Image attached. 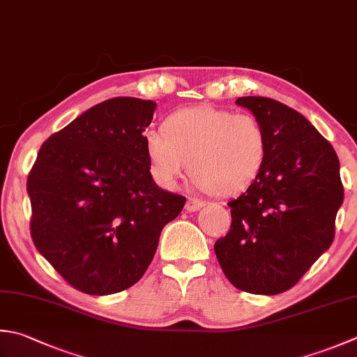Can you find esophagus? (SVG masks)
<instances>
[{
    "label": "esophagus",
    "instance_id": "esophagus-1",
    "mask_svg": "<svg viewBox=\"0 0 357 357\" xmlns=\"http://www.w3.org/2000/svg\"><path fill=\"white\" fill-rule=\"evenodd\" d=\"M204 206V202L198 198H188L185 202V211L187 212H195V211H199V208Z\"/></svg>",
    "mask_w": 357,
    "mask_h": 357
}]
</instances>
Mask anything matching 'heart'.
I'll use <instances>...</instances> for the list:
<instances>
[{
    "label": "heart",
    "instance_id": "b5f03b06",
    "mask_svg": "<svg viewBox=\"0 0 357 357\" xmlns=\"http://www.w3.org/2000/svg\"><path fill=\"white\" fill-rule=\"evenodd\" d=\"M151 176L173 188L187 170L204 190L234 195L254 183L268 155V135L254 114L198 105L179 109L162 131H144Z\"/></svg>",
    "mask_w": 357,
    "mask_h": 357
}]
</instances>
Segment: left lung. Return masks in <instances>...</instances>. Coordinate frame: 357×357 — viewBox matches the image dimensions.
I'll return each instance as SVG.
<instances>
[{
  "instance_id": "1",
  "label": "left lung",
  "mask_w": 357,
  "mask_h": 357,
  "mask_svg": "<svg viewBox=\"0 0 357 357\" xmlns=\"http://www.w3.org/2000/svg\"><path fill=\"white\" fill-rule=\"evenodd\" d=\"M268 135L261 172L230 201L232 225L215 243L227 280L250 294L291 289L331 246L344 201L331 144L296 109L269 97H240Z\"/></svg>"
}]
</instances>
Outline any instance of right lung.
<instances>
[{
	"mask_svg": "<svg viewBox=\"0 0 357 357\" xmlns=\"http://www.w3.org/2000/svg\"><path fill=\"white\" fill-rule=\"evenodd\" d=\"M155 109L135 97L94 105L41 145L27 176L35 248L85 294L141 280L185 204L151 178L144 131Z\"/></svg>",
	"mask_w": 357,
	"mask_h": 357,
	"instance_id": "1",
	"label": "right lung"
}]
</instances>
